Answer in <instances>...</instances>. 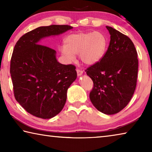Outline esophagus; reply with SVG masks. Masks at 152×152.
<instances>
[{"mask_svg":"<svg viewBox=\"0 0 152 152\" xmlns=\"http://www.w3.org/2000/svg\"><path fill=\"white\" fill-rule=\"evenodd\" d=\"M76 72H77V74H78V76H80L82 74H83V71L81 70L80 69L77 68L76 69Z\"/></svg>","mask_w":152,"mask_h":152,"instance_id":"1","label":"esophagus"}]
</instances>
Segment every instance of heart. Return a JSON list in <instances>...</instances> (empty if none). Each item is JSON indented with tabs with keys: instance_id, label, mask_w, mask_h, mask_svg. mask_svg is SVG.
<instances>
[{
	"instance_id": "b5f03b06",
	"label": "heart",
	"mask_w": 152,
	"mask_h": 152,
	"mask_svg": "<svg viewBox=\"0 0 152 152\" xmlns=\"http://www.w3.org/2000/svg\"><path fill=\"white\" fill-rule=\"evenodd\" d=\"M61 52L69 62L74 61L79 54L82 62L93 65L101 60L106 53L107 39L99 31L79 32L69 35L64 40Z\"/></svg>"
}]
</instances>
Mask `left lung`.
<instances>
[{"label":"left lung","instance_id":"8db88e82","mask_svg":"<svg viewBox=\"0 0 152 152\" xmlns=\"http://www.w3.org/2000/svg\"><path fill=\"white\" fill-rule=\"evenodd\" d=\"M110 35L104 57L88 67L87 75L94 83L90 99L97 110L107 115L119 113L134 93L138 72L137 53L127 35L106 26Z\"/></svg>","mask_w":152,"mask_h":152}]
</instances>
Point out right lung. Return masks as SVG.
<instances>
[{
	"label": "right lung",
	"instance_id": "right-lung-1",
	"mask_svg": "<svg viewBox=\"0 0 152 152\" xmlns=\"http://www.w3.org/2000/svg\"><path fill=\"white\" fill-rule=\"evenodd\" d=\"M71 29L65 25L37 27L23 35L15 45L10 65L14 96L33 116L50 119L65 105L67 91L77 77L76 67L59 63L56 51L39 44V41Z\"/></svg>",
	"mask_w": 152,
	"mask_h": 152
}]
</instances>
